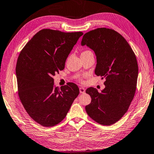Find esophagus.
Masks as SVG:
<instances>
[{
    "label": "esophagus",
    "mask_w": 154,
    "mask_h": 154,
    "mask_svg": "<svg viewBox=\"0 0 154 154\" xmlns=\"http://www.w3.org/2000/svg\"><path fill=\"white\" fill-rule=\"evenodd\" d=\"M79 89H80V93L83 94V93H85V92L86 90H85V88H83V87H80Z\"/></svg>",
    "instance_id": "1"
}]
</instances>
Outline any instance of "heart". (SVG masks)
I'll return each instance as SVG.
<instances>
[{
    "instance_id": "obj_1",
    "label": "heart",
    "mask_w": 154,
    "mask_h": 154,
    "mask_svg": "<svg viewBox=\"0 0 154 154\" xmlns=\"http://www.w3.org/2000/svg\"><path fill=\"white\" fill-rule=\"evenodd\" d=\"M88 51H88V50H86V51H84L82 53H86V52H88ZM79 80H81V78H79Z\"/></svg>"
}]
</instances>
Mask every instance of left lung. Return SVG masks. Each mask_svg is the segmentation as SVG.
Returning a JSON list of instances; mask_svg holds the SVG:
<instances>
[{
    "mask_svg": "<svg viewBox=\"0 0 154 154\" xmlns=\"http://www.w3.org/2000/svg\"><path fill=\"white\" fill-rule=\"evenodd\" d=\"M81 45H86L97 56L95 74L104 78L100 92L92 87L86 92L92 98L87 114L103 125H111L125 114L133 99L138 76V64L131 46L118 32L98 28L84 35Z\"/></svg>",
    "mask_w": 154,
    "mask_h": 154,
    "instance_id": "obj_1",
    "label": "left lung"
}]
</instances>
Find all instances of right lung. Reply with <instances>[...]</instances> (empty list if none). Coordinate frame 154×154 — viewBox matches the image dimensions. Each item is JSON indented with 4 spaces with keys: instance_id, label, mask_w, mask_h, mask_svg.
Returning a JSON list of instances; mask_svg holds the SVG:
<instances>
[{
    "instance_id": "right-lung-1",
    "label": "right lung",
    "mask_w": 154,
    "mask_h": 154,
    "mask_svg": "<svg viewBox=\"0 0 154 154\" xmlns=\"http://www.w3.org/2000/svg\"><path fill=\"white\" fill-rule=\"evenodd\" d=\"M82 35L44 29L20 52L16 65L19 97L31 118L43 127L60 123L79 94L74 83L54 87L53 76L64 69L68 55Z\"/></svg>"
}]
</instances>
